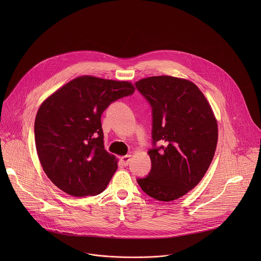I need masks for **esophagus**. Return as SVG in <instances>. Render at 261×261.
<instances>
[{"label": "esophagus", "instance_id": "1", "mask_svg": "<svg viewBox=\"0 0 261 261\" xmlns=\"http://www.w3.org/2000/svg\"><path fill=\"white\" fill-rule=\"evenodd\" d=\"M130 162V154H126V155H123L120 158V164L124 167H126Z\"/></svg>", "mask_w": 261, "mask_h": 261}]
</instances>
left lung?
I'll list each match as a JSON object with an SVG mask.
<instances>
[{"instance_id": "8db88e82", "label": "left lung", "mask_w": 261, "mask_h": 261, "mask_svg": "<svg viewBox=\"0 0 261 261\" xmlns=\"http://www.w3.org/2000/svg\"><path fill=\"white\" fill-rule=\"evenodd\" d=\"M135 85L148 100L152 118L151 168L137 182L149 197L173 201L206 174L217 146V121L204 94L189 80L163 75Z\"/></svg>"}]
</instances>
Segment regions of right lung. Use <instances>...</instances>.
<instances>
[{
    "label": "right lung",
    "instance_id": "add662e5",
    "mask_svg": "<svg viewBox=\"0 0 261 261\" xmlns=\"http://www.w3.org/2000/svg\"><path fill=\"white\" fill-rule=\"evenodd\" d=\"M134 92L127 81L81 76L41 105L34 125L36 149L55 186L74 197L106 190L117 164L105 149L101 114L111 103Z\"/></svg>",
    "mask_w": 261,
    "mask_h": 261
}]
</instances>
